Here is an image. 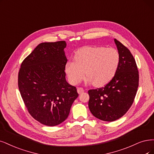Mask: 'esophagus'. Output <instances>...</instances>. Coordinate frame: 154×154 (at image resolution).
<instances>
[{"mask_svg": "<svg viewBox=\"0 0 154 154\" xmlns=\"http://www.w3.org/2000/svg\"><path fill=\"white\" fill-rule=\"evenodd\" d=\"M84 91V89L82 88H77V92L79 94H81Z\"/></svg>", "mask_w": 154, "mask_h": 154, "instance_id": "34e87169", "label": "esophagus"}]
</instances>
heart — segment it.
Wrapping results in <instances>:
<instances>
[{
	"mask_svg": "<svg viewBox=\"0 0 154 154\" xmlns=\"http://www.w3.org/2000/svg\"><path fill=\"white\" fill-rule=\"evenodd\" d=\"M120 55L113 48L87 46L79 49L75 60H69L65 65V72L72 84L82 81L85 71L88 81L94 86H102L109 82L117 70Z\"/></svg>",
	"mask_w": 154,
	"mask_h": 154,
	"instance_id": "1",
	"label": "heart"
}]
</instances>
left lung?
Returning a JSON list of instances; mask_svg holds the SVG:
<instances>
[{
	"instance_id": "left-lung-1",
	"label": "left lung",
	"mask_w": 154,
	"mask_h": 154,
	"mask_svg": "<svg viewBox=\"0 0 154 154\" xmlns=\"http://www.w3.org/2000/svg\"><path fill=\"white\" fill-rule=\"evenodd\" d=\"M120 62L114 77L104 87L88 91L89 109L101 121L112 122L122 117L131 106L139 84L137 65L130 51L114 39Z\"/></svg>"
}]
</instances>
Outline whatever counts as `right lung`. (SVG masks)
Returning a JSON list of instances; mask_svg holds the SVG:
<instances>
[{
	"label": "right lung",
	"mask_w": 154,
	"mask_h": 154,
	"mask_svg": "<svg viewBox=\"0 0 154 154\" xmlns=\"http://www.w3.org/2000/svg\"><path fill=\"white\" fill-rule=\"evenodd\" d=\"M66 46L64 41L38 44L19 70L18 88L28 112L45 126L65 121L79 95L65 79Z\"/></svg>",
	"instance_id": "right-lung-1"
}]
</instances>
